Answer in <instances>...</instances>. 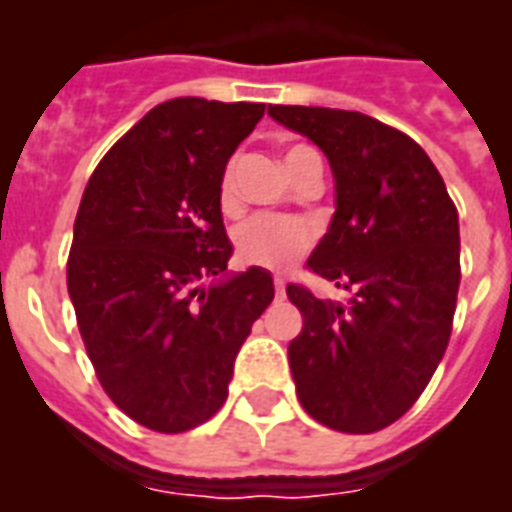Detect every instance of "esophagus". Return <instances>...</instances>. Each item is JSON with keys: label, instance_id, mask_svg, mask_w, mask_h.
<instances>
[{"label": "esophagus", "instance_id": "obj_1", "mask_svg": "<svg viewBox=\"0 0 512 512\" xmlns=\"http://www.w3.org/2000/svg\"><path fill=\"white\" fill-rule=\"evenodd\" d=\"M273 287H276V297H284V279H281V276L273 279Z\"/></svg>", "mask_w": 512, "mask_h": 512}]
</instances>
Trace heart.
<instances>
[{
    "instance_id": "b5f03b06",
    "label": "heart",
    "mask_w": 512,
    "mask_h": 512,
    "mask_svg": "<svg viewBox=\"0 0 512 512\" xmlns=\"http://www.w3.org/2000/svg\"><path fill=\"white\" fill-rule=\"evenodd\" d=\"M289 175L300 177V172L311 162H321L319 151L305 143H295L287 148L284 154ZM233 162L223 170L220 177V204L225 209L233 207ZM313 247V231L311 225L297 220V217H273L260 215L252 217L236 231V255L244 265H255V268H268V271H284L300 257L308 255Z\"/></svg>"
}]
</instances>
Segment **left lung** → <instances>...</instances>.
<instances>
[{
	"instance_id": "1",
	"label": "left lung",
	"mask_w": 512,
	"mask_h": 512,
	"mask_svg": "<svg viewBox=\"0 0 512 512\" xmlns=\"http://www.w3.org/2000/svg\"><path fill=\"white\" fill-rule=\"evenodd\" d=\"M268 114L327 154L337 212L308 271L353 292L335 303L287 287L303 313L289 342L297 398L327 428L377 433L412 409L452 337L457 207L430 156L390 124L319 106Z\"/></svg>"
}]
</instances>
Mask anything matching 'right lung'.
<instances>
[{"instance_id":"1","label":"right lung","mask_w":512,"mask_h":512,"mask_svg":"<svg viewBox=\"0 0 512 512\" xmlns=\"http://www.w3.org/2000/svg\"><path fill=\"white\" fill-rule=\"evenodd\" d=\"M265 103L175 98L151 108L92 172L68 252V295L100 385L156 433L196 428L228 398L233 361L273 279L228 268L220 177Z\"/></svg>"}]
</instances>
